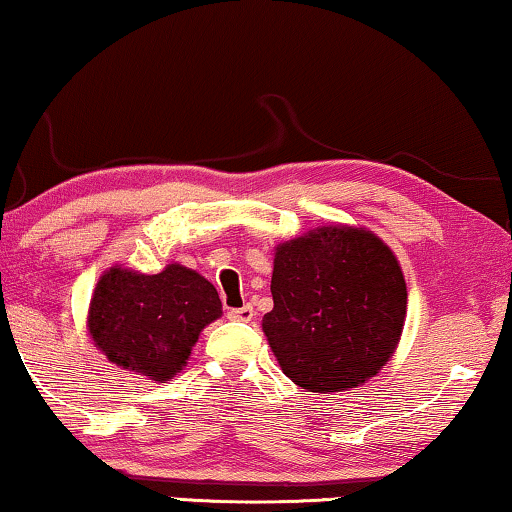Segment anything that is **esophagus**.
<instances>
[{"mask_svg": "<svg viewBox=\"0 0 512 512\" xmlns=\"http://www.w3.org/2000/svg\"><path fill=\"white\" fill-rule=\"evenodd\" d=\"M253 315H255V310H253V305H243V308H232L230 312H227V317L232 319V322H250V319H253Z\"/></svg>", "mask_w": 512, "mask_h": 512, "instance_id": "1", "label": "esophagus"}]
</instances>
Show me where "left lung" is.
Wrapping results in <instances>:
<instances>
[{
  "label": "left lung",
  "instance_id": "left-lung-1",
  "mask_svg": "<svg viewBox=\"0 0 512 512\" xmlns=\"http://www.w3.org/2000/svg\"><path fill=\"white\" fill-rule=\"evenodd\" d=\"M271 294L262 331L282 372L310 393L363 386L400 345L407 282L368 227L322 225L278 243Z\"/></svg>",
  "mask_w": 512,
  "mask_h": 512
}]
</instances>
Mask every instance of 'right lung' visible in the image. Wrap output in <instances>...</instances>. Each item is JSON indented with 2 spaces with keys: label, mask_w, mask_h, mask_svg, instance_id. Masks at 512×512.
Segmentation results:
<instances>
[{
  "label": "right lung",
  "mask_w": 512,
  "mask_h": 512,
  "mask_svg": "<svg viewBox=\"0 0 512 512\" xmlns=\"http://www.w3.org/2000/svg\"><path fill=\"white\" fill-rule=\"evenodd\" d=\"M220 315L216 287L188 266L172 262L147 276L114 264L91 294L87 333L117 368L165 384L183 370L200 333Z\"/></svg>",
  "instance_id": "obj_1"
}]
</instances>
